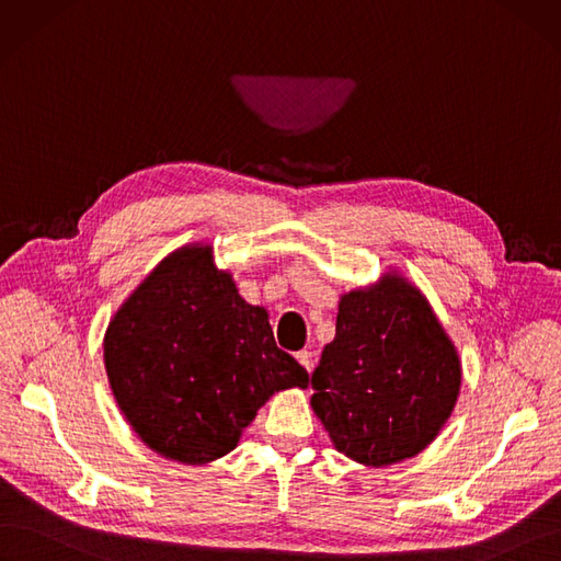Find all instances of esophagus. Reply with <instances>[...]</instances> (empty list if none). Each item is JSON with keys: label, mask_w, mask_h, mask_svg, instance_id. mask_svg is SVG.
<instances>
[{"label": "esophagus", "mask_w": 561, "mask_h": 561, "mask_svg": "<svg viewBox=\"0 0 561 561\" xmlns=\"http://www.w3.org/2000/svg\"><path fill=\"white\" fill-rule=\"evenodd\" d=\"M296 360H298L307 371H312V367H314V356H312V351H307V348L298 351V354H296Z\"/></svg>", "instance_id": "obj_1"}]
</instances>
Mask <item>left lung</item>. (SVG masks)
<instances>
[{
    "instance_id": "left-lung-1",
    "label": "left lung",
    "mask_w": 561,
    "mask_h": 561,
    "mask_svg": "<svg viewBox=\"0 0 561 561\" xmlns=\"http://www.w3.org/2000/svg\"><path fill=\"white\" fill-rule=\"evenodd\" d=\"M460 381L458 351L430 302L388 273L342 296L335 340L312 375V409L346 458L386 467L434 442Z\"/></svg>"
}]
</instances>
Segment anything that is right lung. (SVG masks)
Wrapping results in <instances>:
<instances>
[{"label":"right lung","instance_id":"obj_1","mask_svg":"<svg viewBox=\"0 0 561 561\" xmlns=\"http://www.w3.org/2000/svg\"><path fill=\"white\" fill-rule=\"evenodd\" d=\"M103 363L142 444L184 465L233 450L273 392L309 381L210 244L182 247L152 270L113 317Z\"/></svg>","mask_w":561,"mask_h":561}]
</instances>
